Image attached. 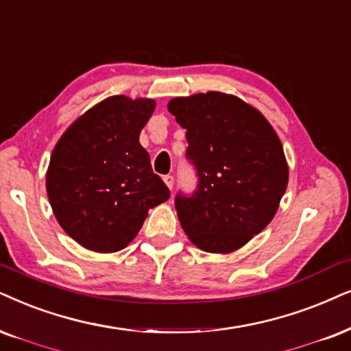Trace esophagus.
<instances>
[{"instance_id": "obj_1", "label": "esophagus", "mask_w": 351, "mask_h": 351, "mask_svg": "<svg viewBox=\"0 0 351 351\" xmlns=\"http://www.w3.org/2000/svg\"><path fill=\"white\" fill-rule=\"evenodd\" d=\"M163 181H165V184L168 186V189L173 188V183H175V178H173L171 175H165L163 176Z\"/></svg>"}]
</instances>
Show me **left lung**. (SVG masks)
<instances>
[{"instance_id": "left-lung-1", "label": "left lung", "mask_w": 351, "mask_h": 351, "mask_svg": "<svg viewBox=\"0 0 351 351\" xmlns=\"http://www.w3.org/2000/svg\"><path fill=\"white\" fill-rule=\"evenodd\" d=\"M168 112L186 130L199 186L175 199L181 228L206 252L239 250L270 223L288 184L277 132L263 113L237 95L210 90L175 97Z\"/></svg>"}]
</instances>
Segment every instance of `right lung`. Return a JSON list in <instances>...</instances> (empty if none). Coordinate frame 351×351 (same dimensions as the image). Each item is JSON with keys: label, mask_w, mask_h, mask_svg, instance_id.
<instances>
[{"label": "right lung", "mask_w": 351, "mask_h": 351, "mask_svg": "<svg viewBox=\"0 0 351 351\" xmlns=\"http://www.w3.org/2000/svg\"><path fill=\"white\" fill-rule=\"evenodd\" d=\"M154 110L152 99L108 97L71 124L53 149L48 201L61 228L88 251L124 250L149 208L170 197L139 144Z\"/></svg>", "instance_id": "1"}]
</instances>
